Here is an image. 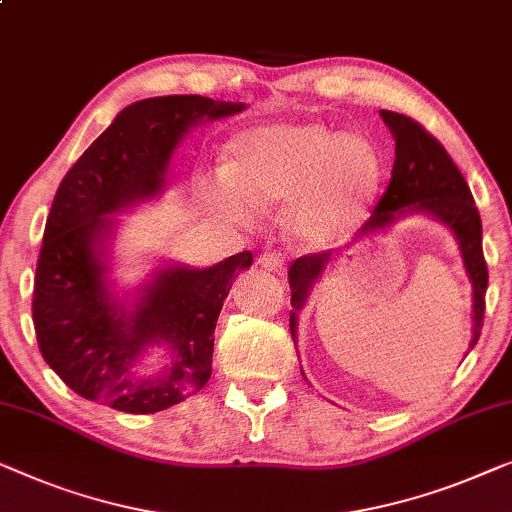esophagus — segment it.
Listing matches in <instances>:
<instances>
[{"instance_id": "1", "label": "esophagus", "mask_w": 512, "mask_h": 512, "mask_svg": "<svg viewBox=\"0 0 512 512\" xmlns=\"http://www.w3.org/2000/svg\"><path fill=\"white\" fill-rule=\"evenodd\" d=\"M258 265L268 272H279L284 268V254L281 251H263L261 258H258Z\"/></svg>"}]
</instances>
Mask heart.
I'll use <instances>...</instances> for the list:
<instances>
[{
	"instance_id": "heart-1",
	"label": "heart",
	"mask_w": 512,
	"mask_h": 512,
	"mask_svg": "<svg viewBox=\"0 0 512 512\" xmlns=\"http://www.w3.org/2000/svg\"><path fill=\"white\" fill-rule=\"evenodd\" d=\"M381 182V157L362 133L321 122L261 124L226 145L224 173L203 184L205 205L240 219L249 205L288 195V224L314 247L344 238L362 219Z\"/></svg>"
}]
</instances>
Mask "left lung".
I'll return each instance as SVG.
<instances>
[{
    "mask_svg": "<svg viewBox=\"0 0 512 512\" xmlns=\"http://www.w3.org/2000/svg\"><path fill=\"white\" fill-rule=\"evenodd\" d=\"M383 122L388 124L395 138V166L388 189L374 207L372 217L362 233L385 231L406 214H429L453 231L462 251L464 270L473 286V337L469 351L476 346L485 318V291H487V263L483 256V224L478 207L473 203L471 189L455 161L443 150V145L432 133L425 131L411 117L392 110H381ZM332 251L295 258L288 268L291 284V335L298 339V311L305 307L311 288L321 279L323 270L332 261ZM466 351V353H469ZM305 376V374H302Z\"/></svg>",
    "mask_w": 512,
    "mask_h": 512,
    "instance_id": "8db88e82",
    "label": "left lung"
}]
</instances>
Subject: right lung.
<instances>
[{"mask_svg":"<svg viewBox=\"0 0 512 512\" xmlns=\"http://www.w3.org/2000/svg\"><path fill=\"white\" fill-rule=\"evenodd\" d=\"M244 108L198 94L136 101L64 175L36 263L32 316L43 360L80 397L140 416L180 404L210 379L219 311L254 263L251 251L203 270L159 268L129 309L110 291V214L161 194L189 129ZM152 345H166L169 360L157 375H140Z\"/></svg>","mask_w":512,"mask_h":512,"instance_id":"1","label":"right lung"}]
</instances>
